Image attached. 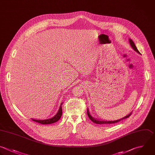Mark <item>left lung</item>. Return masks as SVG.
<instances>
[{
	"mask_svg": "<svg viewBox=\"0 0 155 155\" xmlns=\"http://www.w3.org/2000/svg\"><path fill=\"white\" fill-rule=\"evenodd\" d=\"M129 42H130V45H131V48H132L136 52H137L138 54H140V53H139V51L137 49V48H136V47L134 43L133 42V41L131 39H129ZM131 112L128 115L125 116V117H122V118H120V119H119L114 120H99V119H96V118L93 117L90 114V112H89V110H88V108H87V114H88V117L90 119V120H91V121H93V122H94L95 124H114V123L118 122H119V121H120V120H123V119H125L131 115Z\"/></svg>",
	"mask_w": 155,
	"mask_h": 155,
	"instance_id": "1",
	"label": "left lung"
}]
</instances>
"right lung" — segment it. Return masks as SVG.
Returning <instances> with one entry per match:
<instances>
[{"label": "right lung", "instance_id": "add662e5", "mask_svg": "<svg viewBox=\"0 0 155 155\" xmlns=\"http://www.w3.org/2000/svg\"><path fill=\"white\" fill-rule=\"evenodd\" d=\"M63 102L61 103L59 109L58 111V113L52 117L50 118V119H43V120H40V119H31L33 120L40 123L41 124H53L54 123L57 121H58L60 118L62 116V105Z\"/></svg>", "mask_w": 155, "mask_h": 155}]
</instances>
